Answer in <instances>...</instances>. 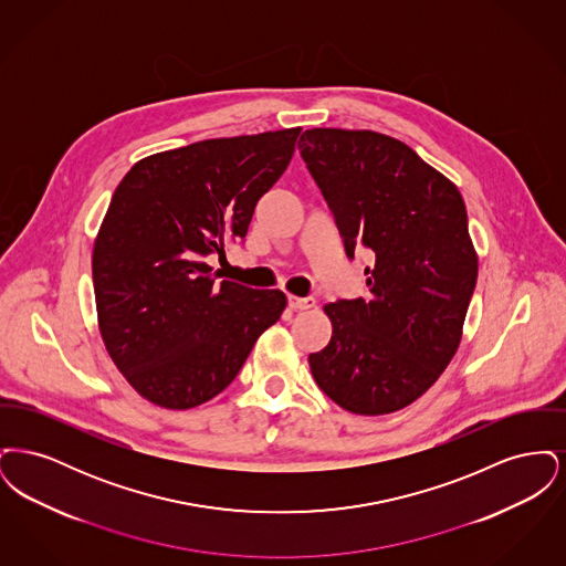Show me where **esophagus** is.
<instances>
[{
  "instance_id": "1",
  "label": "esophagus",
  "mask_w": 566,
  "mask_h": 566,
  "mask_svg": "<svg viewBox=\"0 0 566 566\" xmlns=\"http://www.w3.org/2000/svg\"><path fill=\"white\" fill-rule=\"evenodd\" d=\"M314 298L312 296H295L289 295V307L291 310H310V307H314Z\"/></svg>"
}]
</instances>
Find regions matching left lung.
I'll return each instance as SVG.
<instances>
[{
  "label": "left lung",
  "mask_w": 566,
  "mask_h": 566,
  "mask_svg": "<svg viewBox=\"0 0 566 566\" xmlns=\"http://www.w3.org/2000/svg\"><path fill=\"white\" fill-rule=\"evenodd\" d=\"M301 157L335 216L348 256L376 261L369 298L324 305L333 335L310 354L324 395L381 416L422 397L454 358L478 280V252L457 185L401 139L369 129H307Z\"/></svg>",
  "instance_id": "left-lung-1"
}]
</instances>
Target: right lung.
Returning a JSON list of instances; mask_svg holds the SVG:
<instances>
[{"label": "right lung", "instance_id": "right-lung-1", "mask_svg": "<svg viewBox=\"0 0 566 566\" xmlns=\"http://www.w3.org/2000/svg\"><path fill=\"white\" fill-rule=\"evenodd\" d=\"M301 127L214 137L144 157L114 190L93 243L97 324L139 397L190 409L240 374L286 295L216 282L206 261L243 240Z\"/></svg>", "mask_w": 566, "mask_h": 566}]
</instances>
